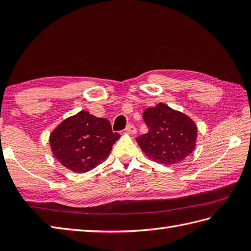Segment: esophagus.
Masks as SVG:
<instances>
[{"mask_svg":"<svg viewBox=\"0 0 251 251\" xmlns=\"http://www.w3.org/2000/svg\"><path fill=\"white\" fill-rule=\"evenodd\" d=\"M126 131H128L129 134H136L137 132V128L135 127V125H132V124H129V125H127V127H126Z\"/></svg>","mask_w":251,"mask_h":251,"instance_id":"esophagus-1","label":"esophagus"}]
</instances>
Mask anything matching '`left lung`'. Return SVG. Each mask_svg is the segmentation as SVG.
<instances>
[{"label":"left lung","mask_w":251,"mask_h":251,"mask_svg":"<svg viewBox=\"0 0 251 251\" xmlns=\"http://www.w3.org/2000/svg\"><path fill=\"white\" fill-rule=\"evenodd\" d=\"M149 127L146 135L136 138L141 150L153 161L172 165L179 163L193 152L197 128L189 116L158 103L143 112Z\"/></svg>","instance_id":"8db88e82"}]
</instances>
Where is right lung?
Listing matches in <instances>:
<instances>
[{"instance_id":"1","label":"right lung","mask_w":251,"mask_h":251,"mask_svg":"<svg viewBox=\"0 0 251 251\" xmlns=\"http://www.w3.org/2000/svg\"><path fill=\"white\" fill-rule=\"evenodd\" d=\"M119 138L108 120L81 111L56 127L50 142L55 157L63 166L86 173L109 155Z\"/></svg>"}]
</instances>
